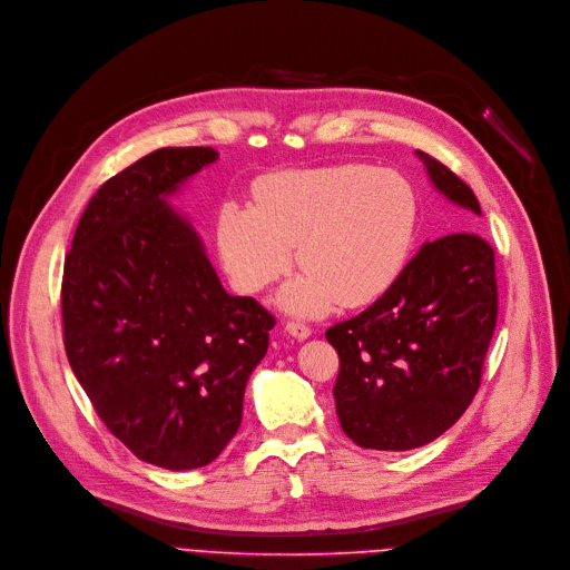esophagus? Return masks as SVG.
I'll use <instances>...</instances> for the list:
<instances>
[{
    "instance_id": "34e87169",
    "label": "esophagus",
    "mask_w": 570,
    "mask_h": 570,
    "mask_svg": "<svg viewBox=\"0 0 570 570\" xmlns=\"http://www.w3.org/2000/svg\"><path fill=\"white\" fill-rule=\"evenodd\" d=\"M285 331L289 333L292 338H296V341H306V338L311 336V326L304 324V322H298V320H289V322L285 324Z\"/></svg>"
}]
</instances>
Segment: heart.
I'll return each mask as SVG.
<instances>
[{"label": "heart", "mask_w": 570, "mask_h": 570, "mask_svg": "<svg viewBox=\"0 0 570 570\" xmlns=\"http://www.w3.org/2000/svg\"><path fill=\"white\" fill-rule=\"evenodd\" d=\"M419 229V195L389 167L345 163L276 173L257 181L255 207L225 205L218 248L244 294L274 285L294 259L301 272L283 306L317 315L333 304L356 308L382 296L403 272Z\"/></svg>", "instance_id": "obj_1"}]
</instances>
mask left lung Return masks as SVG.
I'll use <instances>...</instances> for the list:
<instances>
[{"instance_id": "obj_1", "label": "left lung", "mask_w": 570, "mask_h": 570, "mask_svg": "<svg viewBox=\"0 0 570 570\" xmlns=\"http://www.w3.org/2000/svg\"><path fill=\"white\" fill-rule=\"evenodd\" d=\"M455 205L481 214L474 190L416 151ZM494 250L472 229L421 246L393 285L326 328L341 371L336 414L361 449L410 451L438 440L472 405L497 324Z\"/></svg>"}]
</instances>
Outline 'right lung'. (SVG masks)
I'll list each match as a JSON object with an SVG mask.
<instances>
[{"label":"right lung","mask_w":570,"mask_h":570,"mask_svg":"<svg viewBox=\"0 0 570 570\" xmlns=\"http://www.w3.org/2000/svg\"><path fill=\"white\" fill-rule=\"evenodd\" d=\"M165 147L89 199L63 259V350L115 438L165 470L214 462L242 425L244 391L276 317L223 289L165 195L214 163Z\"/></svg>","instance_id":"right-lung-1"}]
</instances>
